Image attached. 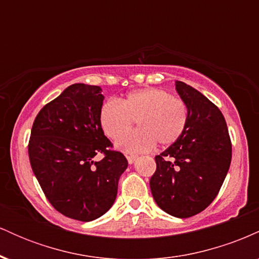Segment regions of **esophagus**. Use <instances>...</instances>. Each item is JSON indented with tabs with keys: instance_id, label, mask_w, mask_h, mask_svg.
I'll return each instance as SVG.
<instances>
[{
	"instance_id": "esophagus-1",
	"label": "esophagus",
	"mask_w": 259,
	"mask_h": 259,
	"mask_svg": "<svg viewBox=\"0 0 259 259\" xmlns=\"http://www.w3.org/2000/svg\"><path fill=\"white\" fill-rule=\"evenodd\" d=\"M136 158H138V156H136V154H126V159H127V163H129V164H133V163L136 160Z\"/></svg>"
}]
</instances>
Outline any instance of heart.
<instances>
[{"mask_svg":"<svg viewBox=\"0 0 259 259\" xmlns=\"http://www.w3.org/2000/svg\"><path fill=\"white\" fill-rule=\"evenodd\" d=\"M134 120L140 130L127 134ZM100 123L115 147L126 153L146 152L158 144L168 146L180 138L187 123V107L168 91L146 88L127 94L119 102L107 101L100 109Z\"/></svg>","mask_w":259,"mask_h":259,"instance_id":"b5f03b06","label":"heart"}]
</instances>
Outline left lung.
<instances>
[{
  "label": "left lung",
  "mask_w": 259,
  "mask_h": 259,
  "mask_svg": "<svg viewBox=\"0 0 259 259\" xmlns=\"http://www.w3.org/2000/svg\"><path fill=\"white\" fill-rule=\"evenodd\" d=\"M187 107L184 133L156 156L150 187L160 209L189 218L212 203L224 183L231 162V141L222 112L192 86L175 81Z\"/></svg>",
  "instance_id": "left-lung-1"
}]
</instances>
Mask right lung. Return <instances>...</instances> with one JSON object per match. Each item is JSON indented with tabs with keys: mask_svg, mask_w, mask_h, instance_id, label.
Returning a JSON list of instances; mask_svg holds the SVG:
<instances>
[{
	"mask_svg": "<svg viewBox=\"0 0 259 259\" xmlns=\"http://www.w3.org/2000/svg\"><path fill=\"white\" fill-rule=\"evenodd\" d=\"M103 100L100 86H68L38 112L29 140V159L45 196L59 213L80 222L95 221L113 206L127 168L101 126ZM97 153L104 154L99 162Z\"/></svg>",
	"mask_w": 259,
	"mask_h": 259,
	"instance_id": "add662e5",
	"label": "right lung"
}]
</instances>
